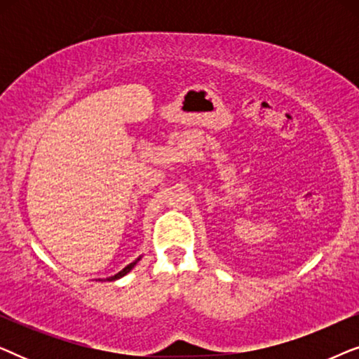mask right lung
<instances>
[{"label":"right lung","mask_w":359,"mask_h":359,"mask_svg":"<svg viewBox=\"0 0 359 359\" xmlns=\"http://www.w3.org/2000/svg\"><path fill=\"white\" fill-rule=\"evenodd\" d=\"M140 259H142V257H139V258H137V259H135V262H132L130 264H127V266H126L124 269H122V271H119V273H117V274H114V276H109V278H106V279H104V281H117V279L124 278L127 273H130V271H132V268H134V266H135V264L140 262ZM100 281H102V279H100Z\"/></svg>","instance_id":"obj_1"}]
</instances>
